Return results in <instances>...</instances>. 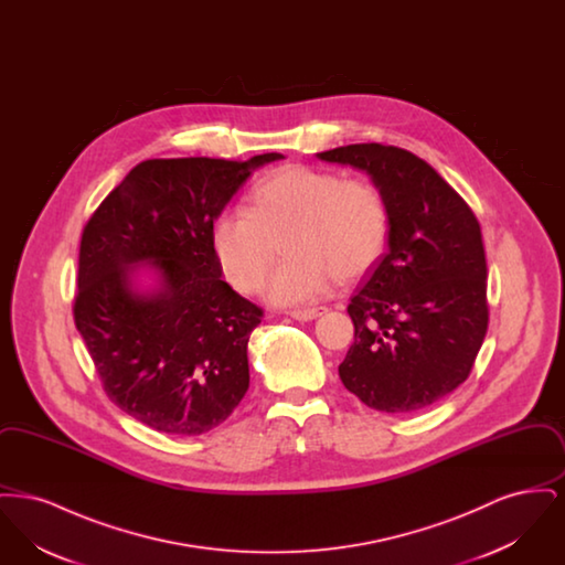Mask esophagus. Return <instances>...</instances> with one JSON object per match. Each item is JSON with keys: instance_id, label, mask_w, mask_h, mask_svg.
<instances>
[{"instance_id": "1", "label": "esophagus", "mask_w": 565, "mask_h": 565, "mask_svg": "<svg viewBox=\"0 0 565 565\" xmlns=\"http://www.w3.org/2000/svg\"><path fill=\"white\" fill-rule=\"evenodd\" d=\"M326 313V307H313V309H295L290 311V318H295L298 322H311L316 318H320Z\"/></svg>"}]
</instances>
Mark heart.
Instances as JSON below:
<instances>
[{"mask_svg":"<svg viewBox=\"0 0 565 565\" xmlns=\"http://www.w3.org/2000/svg\"><path fill=\"white\" fill-rule=\"evenodd\" d=\"M390 233V205L371 180L288 167L252 190L249 212L215 215L210 243L222 275L242 295L263 288L281 243L288 258L273 273L267 296L298 305L330 292L337 277L353 284L375 269Z\"/></svg>","mask_w":565,"mask_h":565,"instance_id":"1","label":"heart"}]
</instances>
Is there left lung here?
Instances as JSON below:
<instances>
[{
  "instance_id": "8db88e82",
  "label": "left lung",
  "mask_w": 565,
  "mask_h": 565,
  "mask_svg": "<svg viewBox=\"0 0 565 565\" xmlns=\"http://www.w3.org/2000/svg\"><path fill=\"white\" fill-rule=\"evenodd\" d=\"M318 159L371 175L392 215L387 252L351 298L343 385L383 413H417L463 383L483 345L487 263L477 215L413 152L351 143Z\"/></svg>"
}]
</instances>
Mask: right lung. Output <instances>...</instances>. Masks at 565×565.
<instances>
[{
	"instance_id": "add662e5",
	"label": "right lung",
	"mask_w": 565,
	"mask_h": 565,
	"mask_svg": "<svg viewBox=\"0 0 565 565\" xmlns=\"http://www.w3.org/2000/svg\"><path fill=\"white\" fill-rule=\"evenodd\" d=\"M279 159L139 162L82 231L74 322L109 401L152 430H214L249 387L263 309L222 279L210 228L249 173ZM139 262L160 277L152 294L134 288Z\"/></svg>"
}]
</instances>
